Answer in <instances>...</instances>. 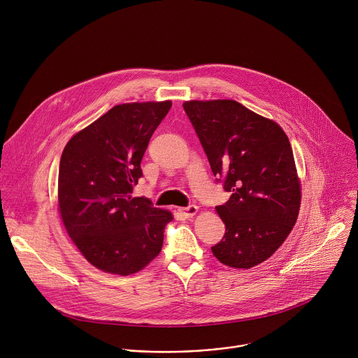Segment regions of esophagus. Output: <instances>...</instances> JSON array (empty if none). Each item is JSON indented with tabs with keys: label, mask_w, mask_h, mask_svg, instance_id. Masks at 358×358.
<instances>
[{
	"label": "esophagus",
	"mask_w": 358,
	"mask_h": 358,
	"mask_svg": "<svg viewBox=\"0 0 358 358\" xmlns=\"http://www.w3.org/2000/svg\"><path fill=\"white\" fill-rule=\"evenodd\" d=\"M178 213L184 217V218H191L198 213V206L195 204H189L188 207H181L178 208Z\"/></svg>",
	"instance_id": "1"
}]
</instances>
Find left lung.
Listing matches in <instances>:
<instances>
[{"mask_svg": "<svg viewBox=\"0 0 358 358\" xmlns=\"http://www.w3.org/2000/svg\"><path fill=\"white\" fill-rule=\"evenodd\" d=\"M211 171L231 192L215 210L225 235L214 257L236 269L266 261L292 231L301 184L289 140L276 122L235 100L185 101Z\"/></svg>", "mask_w": 358, "mask_h": 358, "instance_id": "8db88e82", "label": "left lung"}]
</instances>
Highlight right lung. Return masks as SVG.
Returning <instances> with one entry per match:
<instances>
[{
    "label": "right lung",
    "mask_w": 358,
    "mask_h": 358,
    "mask_svg": "<svg viewBox=\"0 0 358 358\" xmlns=\"http://www.w3.org/2000/svg\"><path fill=\"white\" fill-rule=\"evenodd\" d=\"M171 101L127 103L82 129L63 150L59 210L67 234L97 269L127 276L162 250L173 220L147 198H133L141 159Z\"/></svg>",
    "instance_id": "add662e5"
}]
</instances>
